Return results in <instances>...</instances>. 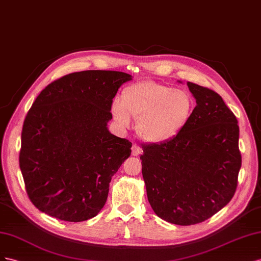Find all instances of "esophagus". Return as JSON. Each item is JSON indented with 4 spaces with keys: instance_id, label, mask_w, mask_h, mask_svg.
<instances>
[{
    "instance_id": "obj_1",
    "label": "esophagus",
    "mask_w": 261,
    "mask_h": 261,
    "mask_svg": "<svg viewBox=\"0 0 261 261\" xmlns=\"http://www.w3.org/2000/svg\"><path fill=\"white\" fill-rule=\"evenodd\" d=\"M139 154H141V148L139 147V145L133 144L132 145V155L133 156H138Z\"/></svg>"
}]
</instances>
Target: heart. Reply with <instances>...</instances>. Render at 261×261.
Returning <instances> with one entry per match:
<instances>
[{
    "instance_id": "1",
    "label": "heart",
    "mask_w": 261,
    "mask_h": 261,
    "mask_svg": "<svg viewBox=\"0 0 261 261\" xmlns=\"http://www.w3.org/2000/svg\"><path fill=\"white\" fill-rule=\"evenodd\" d=\"M195 109V101L176 87L142 81L126 86L111 106L115 120L123 128L131 124V116L138 119L137 133L144 142L162 144L179 133Z\"/></svg>"
}]
</instances>
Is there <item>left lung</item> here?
I'll return each instance as SVG.
<instances>
[{
    "label": "left lung",
    "mask_w": 261,
    "mask_h": 261,
    "mask_svg": "<svg viewBox=\"0 0 261 261\" xmlns=\"http://www.w3.org/2000/svg\"><path fill=\"white\" fill-rule=\"evenodd\" d=\"M187 85L197 102L188 123L165 143L143 145L140 156L153 211L177 225L197 224L223 209L236 191L242 166L232 110L212 89Z\"/></svg>",
    "instance_id": "left-lung-1"
}]
</instances>
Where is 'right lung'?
Listing matches in <instances>:
<instances>
[{
  "mask_svg": "<svg viewBox=\"0 0 261 261\" xmlns=\"http://www.w3.org/2000/svg\"><path fill=\"white\" fill-rule=\"evenodd\" d=\"M130 74L71 73L42 89L25 118L19 167L27 195L41 212L68 222L96 217L109 182L131 154L129 140L108 130L118 88Z\"/></svg>",
  "mask_w": 261,
  "mask_h": 261,
  "instance_id": "add662e5",
  "label": "right lung"
}]
</instances>
